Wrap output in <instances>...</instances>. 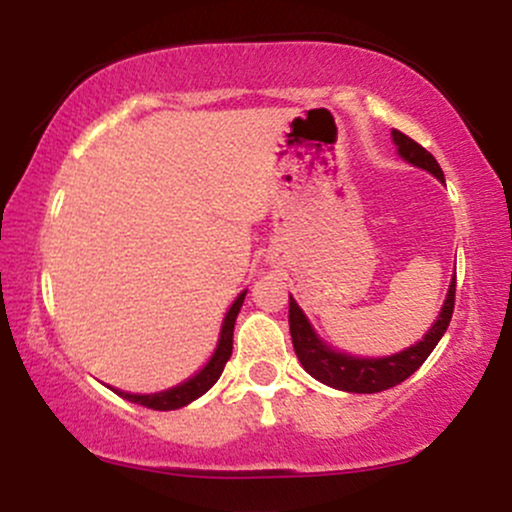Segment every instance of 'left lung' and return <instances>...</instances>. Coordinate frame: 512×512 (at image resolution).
Listing matches in <instances>:
<instances>
[{
  "label": "left lung",
  "instance_id": "1",
  "mask_svg": "<svg viewBox=\"0 0 512 512\" xmlns=\"http://www.w3.org/2000/svg\"><path fill=\"white\" fill-rule=\"evenodd\" d=\"M392 137H395V144L399 146V156H402L404 161L414 163V166L424 168L428 173L436 175L438 180H443V170H440L438 161L428 154L424 146L416 144L414 139L402 134L399 129H392ZM455 284L457 281L452 279L448 298H445L443 310H440V317L436 320V325L431 327V332H428L416 346H409L407 351H402V354L385 358H354L327 349V346L317 339L310 322L305 320L303 310L298 308L296 301L289 296V325L298 361H301V366L308 370L315 380H320V383L330 387H337V390L361 392V395H373V392L390 390V387L404 383V380L431 356V351L436 349L440 337L448 330L452 310H455Z\"/></svg>",
  "mask_w": 512,
  "mask_h": 512
}]
</instances>
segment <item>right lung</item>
<instances>
[{
    "label": "right lung",
    "mask_w": 512,
    "mask_h": 512,
    "mask_svg": "<svg viewBox=\"0 0 512 512\" xmlns=\"http://www.w3.org/2000/svg\"><path fill=\"white\" fill-rule=\"evenodd\" d=\"M243 301H245V291L236 298V303H233L231 310H228L226 320H223L221 339H219V346H216L214 356H211V361L199 370L195 378H190L187 383L173 387V390L158 392V395H129V392L115 390L117 395L129 399V402L134 404H142L146 409H156V411L180 409L185 407V404L195 402L197 397H202L204 392L219 380V375L223 373V366H226V361L233 354V327H236V317L240 313V305H243Z\"/></svg>",
    "instance_id": "right-lung-1"
}]
</instances>
